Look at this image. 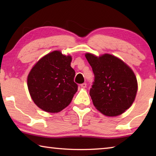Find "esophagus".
I'll return each mask as SVG.
<instances>
[{
	"label": "esophagus",
	"instance_id": "34e87169",
	"mask_svg": "<svg viewBox=\"0 0 156 156\" xmlns=\"http://www.w3.org/2000/svg\"><path fill=\"white\" fill-rule=\"evenodd\" d=\"M80 87H83V88H85L86 87H87V83H83V84H80Z\"/></svg>",
	"mask_w": 156,
	"mask_h": 156
}]
</instances>
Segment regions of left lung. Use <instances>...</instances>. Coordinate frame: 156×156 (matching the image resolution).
Instances as JSON below:
<instances>
[{"label":"left lung","mask_w":156,"mask_h":156,"mask_svg":"<svg viewBox=\"0 0 156 156\" xmlns=\"http://www.w3.org/2000/svg\"><path fill=\"white\" fill-rule=\"evenodd\" d=\"M85 57L94 74L89 91L94 105L102 114L117 116L131 106L135 100L138 83L131 69L122 60L111 54Z\"/></svg>","instance_id":"1"}]
</instances>
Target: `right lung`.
<instances>
[{
    "label": "right lung",
    "instance_id": "1",
    "mask_svg": "<svg viewBox=\"0 0 156 156\" xmlns=\"http://www.w3.org/2000/svg\"><path fill=\"white\" fill-rule=\"evenodd\" d=\"M72 56L54 51L42 58L27 77L30 96L44 112L58 113L67 107L78 90L73 81L75 71L71 67Z\"/></svg>",
    "mask_w": 156,
    "mask_h": 156
}]
</instances>
